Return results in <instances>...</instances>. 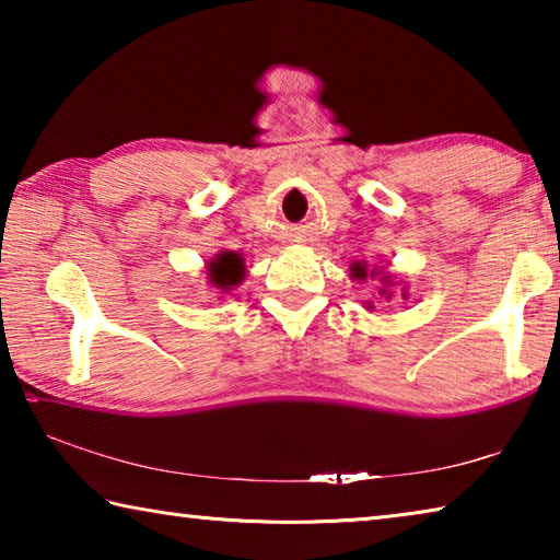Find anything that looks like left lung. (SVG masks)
I'll list each match as a JSON object with an SVG mask.
<instances>
[{"mask_svg": "<svg viewBox=\"0 0 560 560\" xmlns=\"http://www.w3.org/2000/svg\"><path fill=\"white\" fill-rule=\"evenodd\" d=\"M353 277H355V279H365V267H360V264H355V267H353Z\"/></svg>", "mask_w": 560, "mask_h": 560, "instance_id": "left-lung-1", "label": "left lung"}]
</instances>
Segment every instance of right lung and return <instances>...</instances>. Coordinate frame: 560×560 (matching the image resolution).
<instances>
[{"label": "right lung", "mask_w": 560, "mask_h": 560, "mask_svg": "<svg viewBox=\"0 0 560 560\" xmlns=\"http://www.w3.org/2000/svg\"><path fill=\"white\" fill-rule=\"evenodd\" d=\"M244 277V264L240 254L224 252L210 264V281L217 289H230L234 283H240Z\"/></svg>", "instance_id": "obj_1"}]
</instances>
